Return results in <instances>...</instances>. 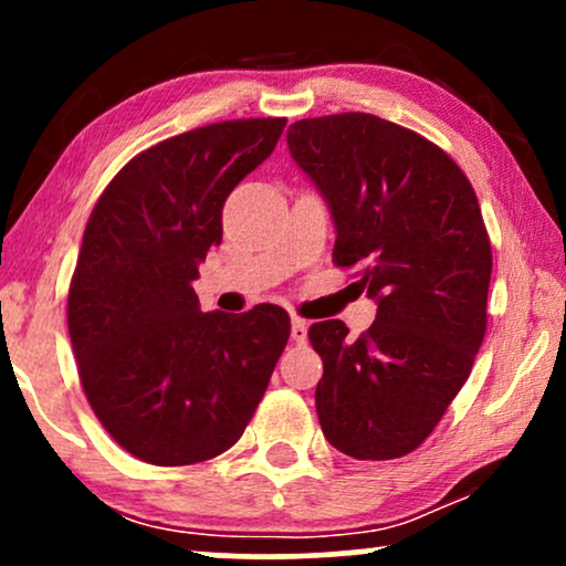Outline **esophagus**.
I'll return each instance as SVG.
<instances>
[{
	"label": "esophagus",
	"mask_w": 566,
	"mask_h": 566,
	"mask_svg": "<svg viewBox=\"0 0 566 566\" xmlns=\"http://www.w3.org/2000/svg\"><path fill=\"white\" fill-rule=\"evenodd\" d=\"M306 337H308V324L304 319H298V316H293V322H291V339H293V343L304 345Z\"/></svg>",
	"instance_id": "obj_1"
}]
</instances>
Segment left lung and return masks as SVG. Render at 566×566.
<instances>
[{"instance_id": "left-lung-1", "label": "left lung", "mask_w": 566, "mask_h": 566, "mask_svg": "<svg viewBox=\"0 0 566 566\" xmlns=\"http://www.w3.org/2000/svg\"><path fill=\"white\" fill-rule=\"evenodd\" d=\"M296 165L327 200L337 268H358L376 322L308 329L324 363V438L358 461L412 453L467 384L486 332L492 247L476 192L448 154L370 113L296 120Z\"/></svg>"}]
</instances>
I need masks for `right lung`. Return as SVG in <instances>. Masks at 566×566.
Segmentation results:
<instances>
[{
  "instance_id": "1",
  "label": "right lung",
  "mask_w": 566,
  "mask_h": 566,
  "mask_svg": "<svg viewBox=\"0 0 566 566\" xmlns=\"http://www.w3.org/2000/svg\"><path fill=\"white\" fill-rule=\"evenodd\" d=\"M285 118L223 120L159 142L113 177L84 229L69 337L115 443L188 467L242 438L285 343V308L200 312L192 281L221 244L229 192L273 154Z\"/></svg>"
}]
</instances>
